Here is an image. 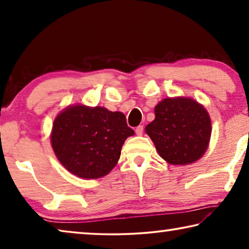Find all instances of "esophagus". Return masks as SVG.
<instances>
[{
    "instance_id": "obj_1",
    "label": "esophagus",
    "mask_w": 249,
    "mask_h": 249,
    "mask_svg": "<svg viewBox=\"0 0 249 249\" xmlns=\"http://www.w3.org/2000/svg\"><path fill=\"white\" fill-rule=\"evenodd\" d=\"M135 132H136V134L138 135V136H141V135H142V133H144V127H142V125L137 126V127L135 128Z\"/></svg>"
}]
</instances>
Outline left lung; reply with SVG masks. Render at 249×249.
Here are the masks:
<instances>
[{"label": "left lung", "instance_id": "8db88e82", "mask_svg": "<svg viewBox=\"0 0 249 249\" xmlns=\"http://www.w3.org/2000/svg\"><path fill=\"white\" fill-rule=\"evenodd\" d=\"M145 129L160 157L171 165H188L200 159L212 132L206 109L188 98L159 102L155 107V120Z\"/></svg>", "mask_w": 249, "mask_h": 249}]
</instances>
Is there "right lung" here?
Returning <instances> with one entry per match:
<instances>
[{"instance_id": "right-lung-1", "label": "right lung", "mask_w": 249, "mask_h": 249, "mask_svg": "<svg viewBox=\"0 0 249 249\" xmlns=\"http://www.w3.org/2000/svg\"><path fill=\"white\" fill-rule=\"evenodd\" d=\"M132 135L123 113L75 105L56 117L50 140L67 170L80 178L96 179L115 167L122 146Z\"/></svg>"}]
</instances>
